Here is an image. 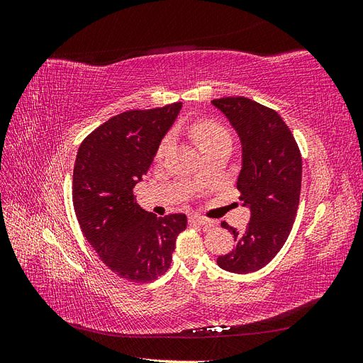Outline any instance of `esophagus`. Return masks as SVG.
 Here are the masks:
<instances>
[{"label":"esophagus","instance_id":"34e87169","mask_svg":"<svg viewBox=\"0 0 363 363\" xmlns=\"http://www.w3.org/2000/svg\"><path fill=\"white\" fill-rule=\"evenodd\" d=\"M189 224H194V225H212L213 223L211 221V219H207V218H203V216H199V215H191L189 216Z\"/></svg>","mask_w":363,"mask_h":363}]
</instances>
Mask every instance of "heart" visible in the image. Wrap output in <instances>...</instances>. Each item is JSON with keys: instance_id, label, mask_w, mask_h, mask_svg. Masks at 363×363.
<instances>
[{"instance_id": "b5f03b06", "label": "heart", "mask_w": 363, "mask_h": 363, "mask_svg": "<svg viewBox=\"0 0 363 363\" xmlns=\"http://www.w3.org/2000/svg\"><path fill=\"white\" fill-rule=\"evenodd\" d=\"M191 133L196 144H199V147L201 148V151L213 144H218V142L230 140L228 131L223 125L212 123V121H200V123H196L192 127ZM169 145H171V138L168 136L167 139L162 140V144L157 150V159H162L164 156V152L168 151Z\"/></svg>"}]
</instances>
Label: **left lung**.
<instances>
[{"mask_svg":"<svg viewBox=\"0 0 363 363\" xmlns=\"http://www.w3.org/2000/svg\"><path fill=\"white\" fill-rule=\"evenodd\" d=\"M212 104L232 125L242 147L238 189L250 211L245 230L221 225L235 236L236 248L219 256V268L248 274L263 268L286 242L301 189V155L280 115L245 96H225Z\"/></svg>","mask_w":363,"mask_h":363,"instance_id":"1","label":"left lung"}]
</instances>
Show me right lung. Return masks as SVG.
I'll use <instances>...</instances> for the list:
<instances>
[{
  "instance_id": "add662e5",
  "label": "right lung",
  "mask_w": 363,
  "mask_h": 363,
  "mask_svg": "<svg viewBox=\"0 0 363 363\" xmlns=\"http://www.w3.org/2000/svg\"><path fill=\"white\" fill-rule=\"evenodd\" d=\"M180 111L182 103H174L119 113L94 130L77 152L72 203L82 232L104 265L130 281H151L167 272L188 224L183 213L157 218L133 195Z\"/></svg>"
}]
</instances>
